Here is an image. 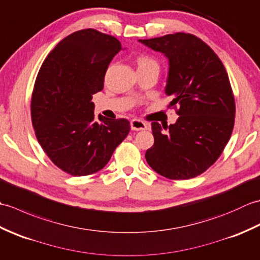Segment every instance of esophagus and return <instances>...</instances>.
<instances>
[{"mask_svg": "<svg viewBox=\"0 0 260 260\" xmlns=\"http://www.w3.org/2000/svg\"><path fill=\"white\" fill-rule=\"evenodd\" d=\"M131 127L133 131H143V129H147L148 125L143 120L133 119L131 121Z\"/></svg>", "mask_w": 260, "mask_h": 260, "instance_id": "34e87169", "label": "esophagus"}]
</instances>
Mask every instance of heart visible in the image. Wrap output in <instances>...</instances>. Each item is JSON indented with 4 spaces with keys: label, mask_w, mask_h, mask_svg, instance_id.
I'll list each match as a JSON object with an SVG mask.
<instances>
[{
    "label": "heart",
    "mask_w": 260,
    "mask_h": 260,
    "mask_svg": "<svg viewBox=\"0 0 260 260\" xmlns=\"http://www.w3.org/2000/svg\"><path fill=\"white\" fill-rule=\"evenodd\" d=\"M137 66L139 68H145V67H151V66H157L156 61L151 57L147 56H141L137 59Z\"/></svg>",
    "instance_id": "1"
}]
</instances>
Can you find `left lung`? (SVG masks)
I'll use <instances>...</instances> for the list:
<instances>
[{
  "label": "left lung",
  "mask_w": 260,
  "mask_h": 260,
  "mask_svg": "<svg viewBox=\"0 0 260 260\" xmlns=\"http://www.w3.org/2000/svg\"><path fill=\"white\" fill-rule=\"evenodd\" d=\"M139 41L169 59L165 93L173 98L170 106H180L175 124L152 123L154 145L146 161L168 179L196 178L217 161L233 133L236 105L227 71L212 49L190 33Z\"/></svg>",
  "instance_id": "obj_1"
}]
</instances>
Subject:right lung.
<instances>
[{
	"label": "right lung",
	"mask_w": 260,
	"mask_h": 260,
	"mask_svg": "<svg viewBox=\"0 0 260 260\" xmlns=\"http://www.w3.org/2000/svg\"><path fill=\"white\" fill-rule=\"evenodd\" d=\"M115 37L93 29L71 33L48 54L37 76L31 118L37 140L54 165L75 176L98 172L128 135L125 118L96 119L92 95L104 88Z\"/></svg>",
	"instance_id": "add662e5"
}]
</instances>
